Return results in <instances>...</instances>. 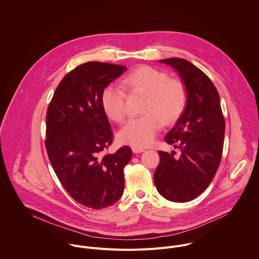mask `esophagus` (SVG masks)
Segmentation results:
<instances>
[{"mask_svg":"<svg viewBox=\"0 0 259 259\" xmlns=\"http://www.w3.org/2000/svg\"><path fill=\"white\" fill-rule=\"evenodd\" d=\"M145 150L144 149H139V148H133V152L135 154H140V153H143Z\"/></svg>","mask_w":259,"mask_h":259,"instance_id":"obj_1","label":"esophagus"}]
</instances>
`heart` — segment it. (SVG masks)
I'll list each match as a JSON object with an SVG mask.
<instances>
[{
    "mask_svg": "<svg viewBox=\"0 0 259 259\" xmlns=\"http://www.w3.org/2000/svg\"><path fill=\"white\" fill-rule=\"evenodd\" d=\"M121 87L134 93L146 95L143 116L132 118L118 132L117 140L123 145L144 149L155 141L165 125L175 123L184 113L188 102L185 83L152 66H140L123 78ZM101 106L104 113L115 122L126 117V98L124 90L110 84L101 93Z\"/></svg>",
    "mask_w": 259,
    "mask_h": 259,
    "instance_id": "obj_1",
    "label": "heart"
}]
</instances>
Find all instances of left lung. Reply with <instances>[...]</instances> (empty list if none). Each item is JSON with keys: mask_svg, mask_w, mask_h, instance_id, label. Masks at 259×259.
I'll list each match as a JSON object with an SVG mask.
<instances>
[{"mask_svg": "<svg viewBox=\"0 0 259 259\" xmlns=\"http://www.w3.org/2000/svg\"><path fill=\"white\" fill-rule=\"evenodd\" d=\"M160 62L179 72L187 87L188 102L182 116L165 137V142L181 151L159 152L154 174L158 192L172 202H188L203 193L221 162L225 120L219 93L211 79L186 59L168 58Z\"/></svg>", "mask_w": 259, "mask_h": 259, "instance_id": "obj_1", "label": "left lung"}]
</instances>
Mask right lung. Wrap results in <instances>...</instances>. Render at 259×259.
Listing matches in <instances>:
<instances>
[{"mask_svg": "<svg viewBox=\"0 0 259 259\" xmlns=\"http://www.w3.org/2000/svg\"><path fill=\"white\" fill-rule=\"evenodd\" d=\"M125 69L97 61L78 65L58 84L47 109L45 147L53 170L70 197L95 210L122 196L123 168L133 156L127 146L104 154L113 134L101 93Z\"/></svg>", "mask_w": 259, "mask_h": 259, "instance_id": "right-lung-1", "label": "right lung"}]
</instances>
